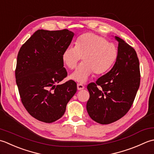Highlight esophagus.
<instances>
[{
	"label": "esophagus",
	"mask_w": 154,
	"mask_h": 154,
	"mask_svg": "<svg viewBox=\"0 0 154 154\" xmlns=\"http://www.w3.org/2000/svg\"><path fill=\"white\" fill-rule=\"evenodd\" d=\"M84 88V86L81 84H77V89L78 90H82Z\"/></svg>",
	"instance_id": "1"
}]
</instances>
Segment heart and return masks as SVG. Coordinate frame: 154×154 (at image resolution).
I'll list each match as a JSON object with an SVG mask.
<instances>
[{"mask_svg":"<svg viewBox=\"0 0 154 154\" xmlns=\"http://www.w3.org/2000/svg\"><path fill=\"white\" fill-rule=\"evenodd\" d=\"M118 48L114 43L94 33H86L78 37L75 47L66 48L62 55L64 63L73 70L82 57L84 62L70 75V78L80 83L86 82L95 73H106L118 58Z\"/></svg>","mask_w":154,"mask_h":154,"instance_id":"1","label":"heart"}]
</instances>
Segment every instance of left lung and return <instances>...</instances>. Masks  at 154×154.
Wrapping results in <instances>:
<instances>
[{"instance_id": "obj_1", "label": "left lung", "mask_w": 154, "mask_h": 154, "mask_svg": "<svg viewBox=\"0 0 154 154\" xmlns=\"http://www.w3.org/2000/svg\"><path fill=\"white\" fill-rule=\"evenodd\" d=\"M118 58L107 74L87 86L86 109L94 121L109 124L129 111L139 88V60L135 50L118 36Z\"/></svg>"}]
</instances>
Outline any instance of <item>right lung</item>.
Returning a JSON list of instances; mask_svg holds the SVG:
<instances>
[{
	"label": "right lung",
	"mask_w": 154,
	"mask_h": 154,
	"mask_svg": "<svg viewBox=\"0 0 154 154\" xmlns=\"http://www.w3.org/2000/svg\"><path fill=\"white\" fill-rule=\"evenodd\" d=\"M74 35L67 29L38 30L18 52L16 82L24 108L38 120L45 123L58 120L76 92L73 80L60 84L67 76L62 53Z\"/></svg>",
	"instance_id": "add662e5"
}]
</instances>
